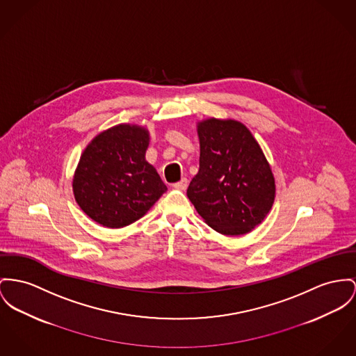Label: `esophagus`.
I'll return each instance as SVG.
<instances>
[{
  "label": "esophagus",
  "mask_w": 356,
  "mask_h": 356,
  "mask_svg": "<svg viewBox=\"0 0 356 356\" xmlns=\"http://www.w3.org/2000/svg\"><path fill=\"white\" fill-rule=\"evenodd\" d=\"M188 185H189V181L186 179V178H182L181 181H178V182H175L172 186L175 188V189L178 190H186L188 188Z\"/></svg>",
  "instance_id": "obj_1"
}]
</instances>
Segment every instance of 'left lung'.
<instances>
[{
	"label": "left lung",
	"mask_w": 356,
	"mask_h": 356,
	"mask_svg": "<svg viewBox=\"0 0 356 356\" xmlns=\"http://www.w3.org/2000/svg\"><path fill=\"white\" fill-rule=\"evenodd\" d=\"M197 132L200 170L188 188L191 204L221 235L251 232L275 198L274 175L261 145L236 120H204Z\"/></svg>",
	"instance_id": "left-lung-1"
}]
</instances>
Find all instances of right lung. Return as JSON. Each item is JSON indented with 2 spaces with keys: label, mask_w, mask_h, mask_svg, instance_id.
I'll return each mask as SVG.
<instances>
[{
  "label": "right lung",
  "mask_w": 356,
  "mask_h": 356,
  "mask_svg": "<svg viewBox=\"0 0 356 356\" xmlns=\"http://www.w3.org/2000/svg\"><path fill=\"white\" fill-rule=\"evenodd\" d=\"M149 134L144 127L119 124L88 144L72 179L79 208L106 228L139 220L166 191L155 167L145 161Z\"/></svg>",
  "instance_id": "obj_1"
}]
</instances>
